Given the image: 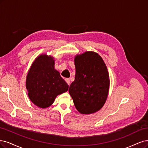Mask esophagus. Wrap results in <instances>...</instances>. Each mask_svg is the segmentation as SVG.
<instances>
[{"mask_svg": "<svg viewBox=\"0 0 148 148\" xmlns=\"http://www.w3.org/2000/svg\"><path fill=\"white\" fill-rule=\"evenodd\" d=\"M65 81L66 82H67V84L69 85H70V79H68V78H66V79H65Z\"/></svg>", "mask_w": 148, "mask_h": 148, "instance_id": "34e87169", "label": "esophagus"}]
</instances>
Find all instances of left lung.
<instances>
[{
	"label": "left lung",
	"instance_id": "8db88e82",
	"mask_svg": "<svg viewBox=\"0 0 148 148\" xmlns=\"http://www.w3.org/2000/svg\"><path fill=\"white\" fill-rule=\"evenodd\" d=\"M75 75L69 94L77 110L90 114L100 110L105 103L109 89V76L102 58L88 51L74 58Z\"/></svg>",
	"mask_w": 148,
	"mask_h": 148
}]
</instances>
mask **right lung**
<instances>
[{"label": "right lung", "mask_w": 148, "mask_h": 148, "mask_svg": "<svg viewBox=\"0 0 148 148\" xmlns=\"http://www.w3.org/2000/svg\"><path fill=\"white\" fill-rule=\"evenodd\" d=\"M54 65L53 57L40 55L33 62L27 75L28 97L35 105L41 108L51 106L56 97L67 92L69 88Z\"/></svg>", "instance_id": "right-lung-1"}]
</instances>
